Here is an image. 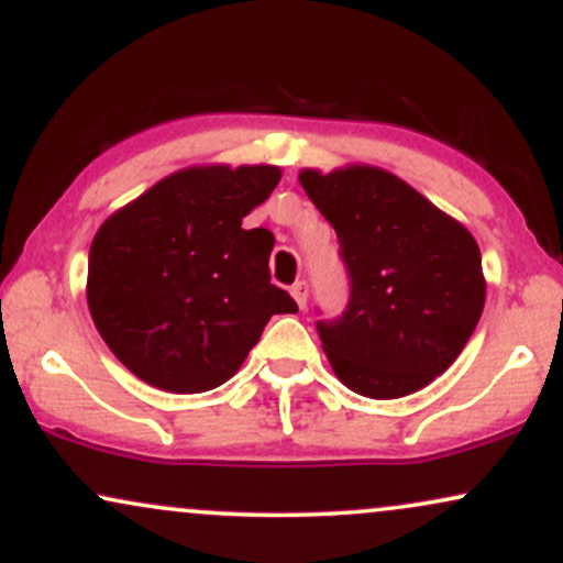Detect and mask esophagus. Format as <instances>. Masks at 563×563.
<instances>
[{"label": "esophagus", "mask_w": 563, "mask_h": 563, "mask_svg": "<svg viewBox=\"0 0 563 563\" xmlns=\"http://www.w3.org/2000/svg\"><path fill=\"white\" fill-rule=\"evenodd\" d=\"M290 296H294L296 303H299L301 309L307 307V296H309V290H307V283H303V280L294 283V286H290Z\"/></svg>", "instance_id": "1"}]
</instances>
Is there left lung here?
<instances>
[{
  "label": "left lung",
  "instance_id": "left-lung-1",
  "mask_svg": "<svg viewBox=\"0 0 563 563\" xmlns=\"http://www.w3.org/2000/svg\"><path fill=\"white\" fill-rule=\"evenodd\" d=\"M299 183L333 224L352 283L344 314L318 322L335 378L371 399L429 386L482 318L487 280L474 235L378 166L301 169Z\"/></svg>",
  "mask_w": 563,
  "mask_h": 563
}]
</instances>
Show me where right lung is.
Returning a JSON list of instances; mask_svg holds the SVG:
<instances>
[{
  "mask_svg": "<svg viewBox=\"0 0 563 563\" xmlns=\"http://www.w3.org/2000/svg\"><path fill=\"white\" fill-rule=\"evenodd\" d=\"M280 166L206 164L164 177L97 230L87 303L108 349L140 380L174 394L222 386L273 314L299 312L269 283V230L243 217Z\"/></svg>",
  "mask_w": 563,
  "mask_h": 563,
  "instance_id": "1",
  "label": "right lung"
}]
</instances>
